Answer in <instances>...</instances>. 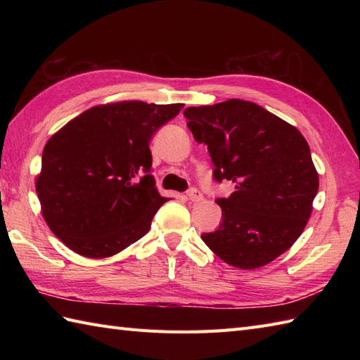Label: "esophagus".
I'll return each mask as SVG.
<instances>
[{
  "instance_id": "34e87169",
  "label": "esophagus",
  "mask_w": 360,
  "mask_h": 360,
  "mask_svg": "<svg viewBox=\"0 0 360 360\" xmlns=\"http://www.w3.org/2000/svg\"><path fill=\"white\" fill-rule=\"evenodd\" d=\"M187 198L192 202H198V201L202 200V193L198 188H190L188 193H187Z\"/></svg>"
}]
</instances>
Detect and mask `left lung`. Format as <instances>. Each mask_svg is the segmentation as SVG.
Wrapping results in <instances>:
<instances>
[{"mask_svg": "<svg viewBox=\"0 0 360 360\" xmlns=\"http://www.w3.org/2000/svg\"><path fill=\"white\" fill-rule=\"evenodd\" d=\"M195 141L205 143L213 178L235 192L218 198L223 223L201 238L223 262L257 269L302 235L319 190L309 145L288 122L254 102L231 101L184 111Z\"/></svg>", "mask_w": 360, "mask_h": 360, "instance_id": "obj_1", "label": "left lung"}]
</instances>
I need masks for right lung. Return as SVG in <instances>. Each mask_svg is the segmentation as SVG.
<instances>
[{
  "mask_svg": "<svg viewBox=\"0 0 360 360\" xmlns=\"http://www.w3.org/2000/svg\"><path fill=\"white\" fill-rule=\"evenodd\" d=\"M182 103L97 105L46 142L35 190L52 233L75 254L106 258L150 231L167 198L151 174L148 142Z\"/></svg>",
  "mask_w": 360,
  "mask_h": 360,
  "instance_id": "add662e5",
  "label": "right lung"
}]
</instances>
